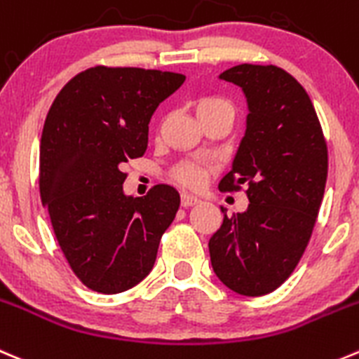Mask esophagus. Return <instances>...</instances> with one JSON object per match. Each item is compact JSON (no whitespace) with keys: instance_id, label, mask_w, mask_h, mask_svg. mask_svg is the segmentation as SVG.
I'll return each mask as SVG.
<instances>
[{"instance_id":"obj_1","label":"esophagus","mask_w":359,"mask_h":359,"mask_svg":"<svg viewBox=\"0 0 359 359\" xmlns=\"http://www.w3.org/2000/svg\"><path fill=\"white\" fill-rule=\"evenodd\" d=\"M200 203V200H198L196 196H193V194H189V193H182L180 194V205H182V207H193V205H198Z\"/></svg>"}]
</instances>
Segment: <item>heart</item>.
Here are the masks:
<instances>
[{
    "label": "heart",
    "instance_id": "b5f03b06",
    "mask_svg": "<svg viewBox=\"0 0 359 359\" xmlns=\"http://www.w3.org/2000/svg\"><path fill=\"white\" fill-rule=\"evenodd\" d=\"M196 114L200 121L212 119V117H224L233 123L235 119V107L229 100L222 96H205L196 102ZM208 168L198 163H182L173 170V179L187 187H200L207 179Z\"/></svg>",
    "mask_w": 359,
    "mask_h": 359
}]
</instances>
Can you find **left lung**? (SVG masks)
Segmentation results:
<instances>
[{
	"label": "left lung",
	"mask_w": 359,
	"mask_h": 359,
	"mask_svg": "<svg viewBox=\"0 0 359 359\" xmlns=\"http://www.w3.org/2000/svg\"><path fill=\"white\" fill-rule=\"evenodd\" d=\"M242 87L247 128L221 191L245 186L249 207L226 215L208 242L212 268L243 297L276 291L311 240L328 177V147L302 83L273 65H238L221 75Z\"/></svg>",
	"instance_id": "1"
}]
</instances>
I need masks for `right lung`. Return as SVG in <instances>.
I'll list each match as a JSON object with an SVG mask.
<instances>
[{"label": "right lung", "instance_id": "right-lung-1", "mask_svg": "<svg viewBox=\"0 0 359 359\" xmlns=\"http://www.w3.org/2000/svg\"><path fill=\"white\" fill-rule=\"evenodd\" d=\"M186 76L93 66L55 96L40 142V196L59 247L80 283L103 294L131 290L154 266L180 196L158 184L126 196L128 159L142 158L149 123Z\"/></svg>", "mask_w": 359, "mask_h": 359}]
</instances>
